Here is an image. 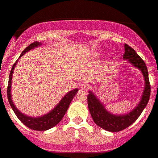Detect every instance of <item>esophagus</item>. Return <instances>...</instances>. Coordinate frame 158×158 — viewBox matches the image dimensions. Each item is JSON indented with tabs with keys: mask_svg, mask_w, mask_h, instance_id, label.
I'll list each match as a JSON object with an SVG mask.
<instances>
[{
	"mask_svg": "<svg viewBox=\"0 0 158 158\" xmlns=\"http://www.w3.org/2000/svg\"><path fill=\"white\" fill-rule=\"evenodd\" d=\"M79 88H80L81 90H87V89L89 88V85H88V83H86V82H82V83L80 84Z\"/></svg>",
	"mask_w": 158,
	"mask_h": 158,
	"instance_id": "1",
	"label": "esophagus"
}]
</instances>
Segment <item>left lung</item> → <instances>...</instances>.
I'll list each match as a JSON object with an SVG mask.
<instances>
[{"label": "left lung", "mask_w": 158, "mask_h": 158, "mask_svg": "<svg viewBox=\"0 0 158 158\" xmlns=\"http://www.w3.org/2000/svg\"><path fill=\"white\" fill-rule=\"evenodd\" d=\"M124 49L125 52L123 54V59H127L133 65L141 70L145 77V90L143 92L141 100L139 106H137L135 110H133L128 114L123 116H115L109 113L105 109L102 104L99 102V99L95 97L92 92H89V94L88 95V109L93 120L98 126L110 132H119L134 123L140 116L143 110L145 109L151 95V85L149 81L148 70L144 60L127 44L124 45Z\"/></svg>", "instance_id": "left-lung-1"}]
</instances>
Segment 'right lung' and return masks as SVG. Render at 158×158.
I'll list each match as a JSON object with an SVG mask.
<instances>
[{"label":"right lung","instance_id":"obj_1","mask_svg":"<svg viewBox=\"0 0 158 158\" xmlns=\"http://www.w3.org/2000/svg\"><path fill=\"white\" fill-rule=\"evenodd\" d=\"M41 45V43H39L38 41H35L33 43H31L30 45L28 46L26 48L23 50L21 56H23L26 52H28L29 50L36 48L37 46ZM19 57V58H20ZM17 61L15 63L13 64V67H12V70L10 72L9 75V80H8V86H7V99H8V102H9L10 106L13 108V111L16 114V116L19 119L22 123H23L26 127H30L33 130H37V131H44L48 130L49 128H52V127L56 126L57 124L59 123V122L61 121V119L63 118L64 114L68 110V107L70 106L71 100L73 99L75 97V95L77 94V92L78 91L77 88L71 90L69 92L63 99H61V101L58 104V106H56L54 109L52 110V111H50L48 113L47 115H44L43 117H30L23 115L22 113L20 112L19 110L17 109L14 104L13 103V100L11 99V83H12V77H13V72L14 70V67L16 65Z\"/></svg>","mask_w":158,"mask_h":158}]
</instances>
